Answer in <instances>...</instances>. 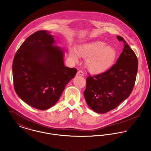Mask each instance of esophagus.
<instances>
[{"label": "esophagus", "instance_id": "obj_1", "mask_svg": "<svg viewBox=\"0 0 151 151\" xmlns=\"http://www.w3.org/2000/svg\"><path fill=\"white\" fill-rule=\"evenodd\" d=\"M77 75H79V76H83V72L82 70H79V71L78 72V73H77Z\"/></svg>", "mask_w": 151, "mask_h": 151}]
</instances>
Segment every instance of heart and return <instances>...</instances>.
<instances>
[{"label": "heart", "instance_id": "obj_1", "mask_svg": "<svg viewBox=\"0 0 151 151\" xmlns=\"http://www.w3.org/2000/svg\"><path fill=\"white\" fill-rule=\"evenodd\" d=\"M116 54L114 47L99 40L81 45L77 52L73 49L69 51L70 58L75 61L78 60V55L87 58V66L93 73H100L109 69L115 61Z\"/></svg>", "mask_w": 151, "mask_h": 151}]
</instances>
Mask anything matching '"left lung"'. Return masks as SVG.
Instances as JSON below:
<instances>
[{"instance_id": "1", "label": "left lung", "mask_w": 151, "mask_h": 151, "mask_svg": "<svg viewBox=\"0 0 151 151\" xmlns=\"http://www.w3.org/2000/svg\"><path fill=\"white\" fill-rule=\"evenodd\" d=\"M124 48L116 63L106 72L86 79L84 96L88 106L94 112L105 114L127 99L132 92L138 70V59L125 40Z\"/></svg>"}]
</instances>
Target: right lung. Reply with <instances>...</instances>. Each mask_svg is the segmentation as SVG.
Returning <instances> with one entry per match:
<instances>
[{"mask_svg":"<svg viewBox=\"0 0 151 151\" xmlns=\"http://www.w3.org/2000/svg\"><path fill=\"white\" fill-rule=\"evenodd\" d=\"M50 33L42 30L27 37L17 50L12 67L18 97L42 111L56 104L77 72L76 68L65 66L64 51L54 45Z\"/></svg>","mask_w":151,"mask_h":151,"instance_id":"obj_1","label":"right lung"}]
</instances>
